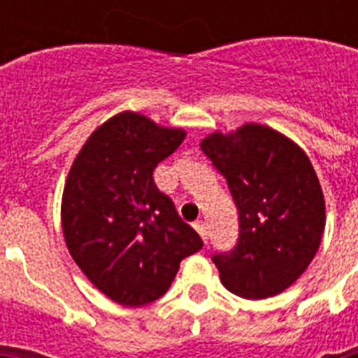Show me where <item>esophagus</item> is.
Returning <instances> with one entry per match:
<instances>
[{
  "instance_id": "34e87169",
  "label": "esophagus",
  "mask_w": 358,
  "mask_h": 358,
  "mask_svg": "<svg viewBox=\"0 0 358 358\" xmlns=\"http://www.w3.org/2000/svg\"><path fill=\"white\" fill-rule=\"evenodd\" d=\"M195 229H196V232L201 234V238L204 239V243H208V239H210V230H208V224L199 221V223H195Z\"/></svg>"
}]
</instances>
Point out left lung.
<instances>
[{"mask_svg":"<svg viewBox=\"0 0 358 358\" xmlns=\"http://www.w3.org/2000/svg\"><path fill=\"white\" fill-rule=\"evenodd\" d=\"M238 208V243L212 256L221 282L245 299L289 288L316 256L325 201L310 159L294 141L262 124L201 143Z\"/></svg>","mask_w":358,"mask_h":358,"instance_id":"left-lung-1","label":"left lung"}]
</instances>
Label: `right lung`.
Returning a JSON list of instances; mask_svg holds the SVG:
<instances>
[{"instance_id": "1", "label": "right lung", "mask_w": 358, "mask_h": 358, "mask_svg": "<svg viewBox=\"0 0 358 358\" xmlns=\"http://www.w3.org/2000/svg\"><path fill=\"white\" fill-rule=\"evenodd\" d=\"M185 131L124 111L92 131L70 167L61 219L66 247L109 299L143 306L173 284L202 239L152 178Z\"/></svg>"}]
</instances>
